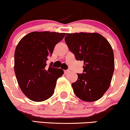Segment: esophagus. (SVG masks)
Listing matches in <instances>:
<instances>
[{"instance_id":"1","label":"esophagus","mask_w":130,"mask_h":130,"mask_svg":"<svg viewBox=\"0 0 130 130\" xmlns=\"http://www.w3.org/2000/svg\"><path fill=\"white\" fill-rule=\"evenodd\" d=\"M64 72V73L65 74H67V73H70V70H66Z\"/></svg>"}]
</instances>
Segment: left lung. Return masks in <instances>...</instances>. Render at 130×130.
Segmentation results:
<instances>
[{
  "instance_id": "1",
  "label": "left lung",
  "mask_w": 130,
  "mask_h": 130,
  "mask_svg": "<svg viewBox=\"0 0 130 130\" xmlns=\"http://www.w3.org/2000/svg\"><path fill=\"white\" fill-rule=\"evenodd\" d=\"M64 40L76 59L84 61V73H77V80L72 84L74 93L85 102L99 100L110 87L114 72L110 44L97 33H66Z\"/></svg>"
}]
</instances>
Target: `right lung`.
I'll return each instance as SVG.
<instances>
[{"mask_svg":"<svg viewBox=\"0 0 130 130\" xmlns=\"http://www.w3.org/2000/svg\"><path fill=\"white\" fill-rule=\"evenodd\" d=\"M66 33L33 31L20 40L15 51L14 71L22 92L33 102H43L54 92L57 80L63 75L61 69L47 67L57 43Z\"/></svg>","mask_w":130,"mask_h":130,"instance_id":"1","label":"right lung"}]
</instances>
